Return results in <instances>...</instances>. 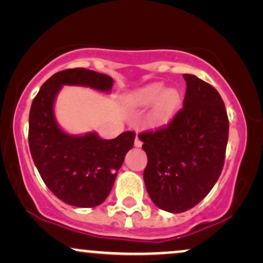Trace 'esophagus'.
I'll return each mask as SVG.
<instances>
[{
  "label": "esophagus",
  "instance_id": "esophagus-1",
  "mask_svg": "<svg viewBox=\"0 0 263 263\" xmlns=\"http://www.w3.org/2000/svg\"><path fill=\"white\" fill-rule=\"evenodd\" d=\"M142 146V141L138 138V136H136V140H135V147H141Z\"/></svg>",
  "mask_w": 263,
  "mask_h": 263
}]
</instances>
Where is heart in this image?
<instances>
[{
    "label": "heart",
    "mask_w": 263,
    "mask_h": 263,
    "mask_svg": "<svg viewBox=\"0 0 263 263\" xmlns=\"http://www.w3.org/2000/svg\"><path fill=\"white\" fill-rule=\"evenodd\" d=\"M180 93L177 89H164L162 84H152L136 95V101L141 106H153L152 119L156 122H164L173 116L180 105Z\"/></svg>",
    "instance_id": "1"
}]
</instances>
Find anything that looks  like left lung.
<instances>
[{
  "label": "left lung",
  "instance_id": "obj_1",
  "mask_svg": "<svg viewBox=\"0 0 263 263\" xmlns=\"http://www.w3.org/2000/svg\"><path fill=\"white\" fill-rule=\"evenodd\" d=\"M183 108L165 127L138 135L147 167L143 179L159 209L183 213L209 194L224 165L229 120L224 101L213 86L192 74Z\"/></svg>",
  "mask_w": 263,
  "mask_h": 263
}]
</instances>
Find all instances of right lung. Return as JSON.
<instances>
[{"label":"right lung","instance_id":"right-lung-1","mask_svg":"<svg viewBox=\"0 0 263 263\" xmlns=\"http://www.w3.org/2000/svg\"><path fill=\"white\" fill-rule=\"evenodd\" d=\"M64 85L110 92L114 80L85 68L66 69L50 77L29 111V149L42 179L57 198L77 208L98 206L110 194L136 134L126 131L114 140H104L93 131L85 135L63 131L54 104Z\"/></svg>","mask_w":263,"mask_h":263}]
</instances>
